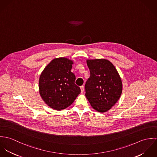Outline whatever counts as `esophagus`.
Here are the masks:
<instances>
[{"mask_svg":"<svg viewBox=\"0 0 157 157\" xmlns=\"http://www.w3.org/2000/svg\"><path fill=\"white\" fill-rule=\"evenodd\" d=\"M80 90H81V92H82V93H83V92H84V90H85V88H84V86H80Z\"/></svg>","mask_w":157,"mask_h":157,"instance_id":"esophagus-1","label":"esophagus"}]
</instances>
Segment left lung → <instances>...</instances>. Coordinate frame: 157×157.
<instances>
[{"mask_svg": "<svg viewBox=\"0 0 157 157\" xmlns=\"http://www.w3.org/2000/svg\"><path fill=\"white\" fill-rule=\"evenodd\" d=\"M86 62L90 77L85 84V95L95 110L106 112L120 97L123 88L121 78L108 60H88Z\"/></svg>", "mask_w": 157, "mask_h": 157, "instance_id": "left-lung-1", "label": "left lung"}]
</instances>
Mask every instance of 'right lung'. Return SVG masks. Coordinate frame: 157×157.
<instances>
[{
    "label": "right lung",
    "instance_id": "1",
    "mask_svg": "<svg viewBox=\"0 0 157 157\" xmlns=\"http://www.w3.org/2000/svg\"><path fill=\"white\" fill-rule=\"evenodd\" d=\"M73 62L65 57L53 59L39 78V92L48 106L60 111L69 106L80 93L71 71Z\"/></svg>",
    "mask_w": 157,
    "mask_h": 157
}]
</instances>
